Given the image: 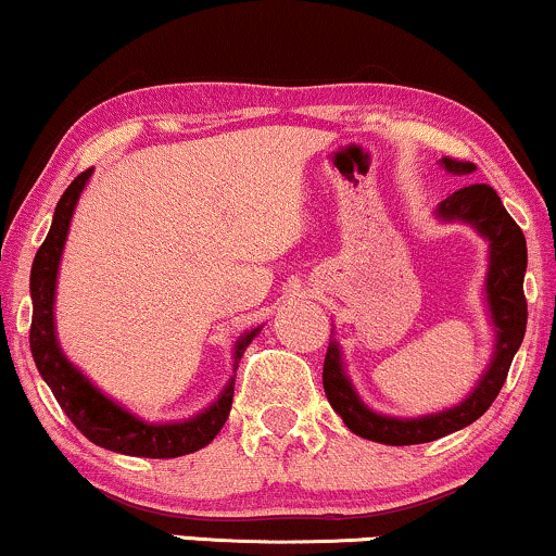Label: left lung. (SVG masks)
Returning a JSON list of instances; mask_svg holds the SVG:
<instances>
[{"instance_id": "obj_1", "label": "left lung", "mask_w": 556, "mask_h": 556, "mask_svg": "<svg viewBox=\"0 0 556 556\" xmlns=\"http://www.w3.org/2000/svg\"><path fill=\"white\" fill-rule=\"evenodd\" d=\"M439 164L450 175L457 177L470 175L476 169L470 162H455V159L446 156ZM433 216L444 225L460 222V225L473 227L486 240L489 266L486 282H483V303H486L491 329H494V353H491L486 371L478 376L468 397L457 402L455 407L418 418H397L376 413L374 407H368L361 400L358 389L353 387L348 371H344L340 342L331 337L327 361H324V392H327L329 405L334 407L337 416L344 420V426L358 433V437L368 439V442L392 446L424 444L473 424L496 400L504 379H507L509 366H513L515 353H518L522 337H526L528 303L526 295H522V279H526L528 266L526 235L515 225L507 208L502 206L496 190L489 188V185H468V188L446 195Z\"/></svg>"}]
</instances>
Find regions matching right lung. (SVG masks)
<instances>
[{
	"label": "right lung",
	"mask_w": 556,
	"mask_h": 556,
	"mask_svg": "<svg viewBox=\"0 0 556 556\" xmlns=\"http://www.w3.org/2000/svg\"><path fill=\"white\" fill-rule=\"evenodd\" d=\"M91 175L93 169H86L67 185V190L62 193L60 203L54 208L52 229H49L47 240L38 248L34 266H30V300H34L30 353H34L38 374H41V379L52 389V394L60 402L62 410H65V416L93 444L119 452V455L156 457V460L190 455V452H198L201 446L212 442L216 433L222 431V426H225L229 407H232L235 371H238L242 353H245V348L253 342V337L258 334L261 327L245 331V334H240L235 340L232 376H229L219 397L208 407H203L201 413H195V416L185 420H156L154 424V420H143L136 416L125 405H119L117 400H112L110 394L101 392L62 353L54 324V298L62 251H65L70 222H73L78 198L88 180H91Z\"/></svg>",
	"instance_id": "1"
}]
</instances>
